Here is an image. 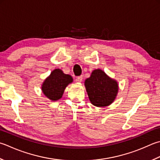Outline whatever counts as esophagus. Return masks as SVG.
Here are the masks:
<instances>
[{
	"label": "esophagus",
	"instance_id": "34e87169",
	"mask_svg": "<svg viewBox=\"0 0 160 160\" xmlns=\"http://www.w3.org/2000/svg\"><path fill=\"white\" fill-rule=\"evenodd\" d=\"M82 76L77 77L76 80V81L77 82H82Z\"/></svg>",
	"mask_w": 160,
	"mask_h": 160
}]
</instances>
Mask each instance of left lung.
Wrapping results in <instances>:
<instances>
[{
    "instance_id": "left-lung-1",
    "label": "left lung",
    "mask_w": 160,
    "mask_h": 160,
    "mask_svg": "<svg viewBox=\"0 0 160 160\" xmlns=\"http://www.w3.org/2000/svg\"><path fill=\"white\" fill-rule=\"evenodd\" d=\"M84 85L90 102L96 107H106L112 104L118 91L117 81L101 69L93 71L91 76L85 80Z\"/></svg>"
}]
</instances>
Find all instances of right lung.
Returning <instances> with one entry per match:
<instances>
[{
  "label": "right lung",
  "instance_id": "1",
  "mask_svg": "<svg viewBox=\"0 0 160 160\" xmlns=\"http://www.w3.org/2000/svg\"><path fill=\"white\" fill-rule=\"evenodd\" d=\"M72 82L73 78L70 75L65 74L61 69L56 68L43 82L42 92L51 101H58L62 97L66 87Z\"/></svg>",
  "mask_w": 160,
  "mask_h": 160
}]
</instances>
